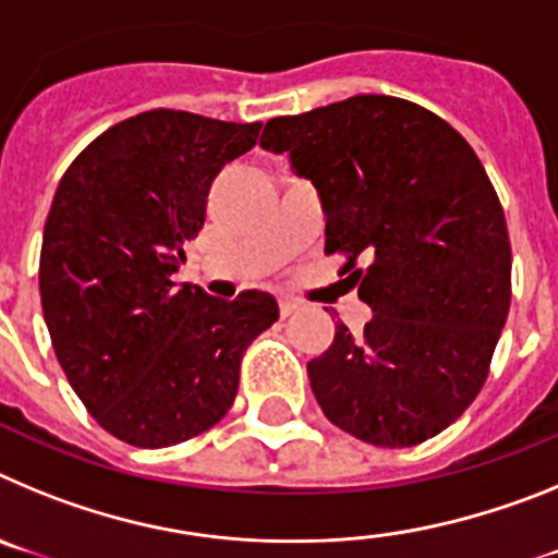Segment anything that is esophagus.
I'll use <instances>...</instances> for the list:
<instances>
[{
	"label": "esophagus",
	"mask_w": 558,
	"mask_h": 558,
	"mask_svg": "<svg viewBox=\"0 0 558 558\" xmlns=\"http://www.w3.org/2000/svg\"><path fill=\"white\" fill-rule=\"evenodd\" d=\"M299 307H302V304L293 302V299H288V295H282V299H279V313H282V318H288V315L295 313Z\"/></svg>",
	"instance_id": "esophagus-1"
}]
</instances>
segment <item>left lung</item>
Instances as JSON below:
<instances>
[{"label": "left lung", "instance_id": "left-lung-1", "mask_svg": "<svg viewBox=\"0 0 558 558\" xmlns=\"http://www.w3.org/2000/svg\"><path fill=\"white\" fill-rule=\"evenodd\" d=\"M259 145L318 190L324 251L347 254L340 274L374 313L357 338L335 324L307 363L324 416L368 445H422L477 397L509 315V231L481 159L441 117L388 95L276 117Z\"/></svg>", "mask_w": 558, "mask_h": 558}]
</instances>
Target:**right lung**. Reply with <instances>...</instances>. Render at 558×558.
<instances>
[{
	"label": "right lung",
	"instance_id": "right-lung-1",
	"mask_svg": "<svg viewBox=\"0 0 558 558\" xmlns=\"http://www.w3.org/2000/svg\"><path fill=\"white\" fill-rule=\"evenodd\" d=\"M259 128L156 108L108 128L58 184L38 265L44 322L69 386L128 445L170 447L220 422L245 347L279 318L270 293L223 302L172 282L211 179Z\"/></svg>",
	"mask_w": 558,
	"mask_h": 558
}]
</instances>
